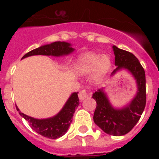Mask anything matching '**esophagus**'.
Instances as JSON below:
<instances>
[{"label": "esophagus", "instance_id": "34e87169", "mask_svg": "<svg viewBox=\"0 0 159 159\" xmlns=\"http://www.w3.org/2000/svg\"><path fill=\"white\" fill-rule=\"evenodd\" d=\"M88 97V93L86 90H82L80 91L79 93H78V97L81 101H83L84 99H86L87 97Z\"/></svg>", "mask_w": 159, "mask_h": 159}]
</instances>
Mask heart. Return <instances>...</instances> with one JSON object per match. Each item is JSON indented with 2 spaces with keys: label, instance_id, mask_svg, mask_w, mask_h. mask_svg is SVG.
Listing matches in <instances>:
<instances>
[{
  "label": "heart",
  "instance_id": "1",
  "mask_svg": "<svg viewBox=\"0 0 159 159\" xmlns=\"http://www.w3.org/2000/svg\"><path fill=\"white\" fill-rule=\"evenodd\" d=\"M111 67V60L107 55L87 53L82 54L78 59L77 68L82 73H88L95 69L97 75H105Z\"/></svg>",
  "mask_w": 159,
  "mask_h": 159
}]
</instances>
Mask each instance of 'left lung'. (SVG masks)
Segmentation results:
<instances>
[{"instance_id": "obj_1", "label": "left lung", "mask_w": 159, "mask_h": 159, "mask_svg": "<svg viewBox=\"0 0 159 159\" xmlns=\"http://www.w3.org/2000/svg\"><path fill=\"white\" fill-rule=\"evenodd\" d=\"M115 63L117 66L111 76L120 70L129 72L135 79L138 92L130 103L120 109L114 108L103 88L93 93L92 98L97 102L95 110V124L105 133L114 136L126 134L134 128L140 119L146 105L145 72L138 58L128 51L113 45Z\"/></svg>"}]
</instances>
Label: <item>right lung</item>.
Listing matches in <instances>:
<instances>
[{
	"label": "right lung",
	"instance_id": "add662e5",
	"mask_svg": "<svg viewBox=\"0 0 159 159\" xmlns=\"http://www.w3.org/2000/svg\"><path fill=\"white\" fill-rule=\"evenodd\" d=\"M74 48L69 43L66 42H54L50 44H46L37 48L34 50L29 52L23 56L22 58L33 56V55H47V56H55L60 57L63 55H67L72 53ZM78 92H73L67 102L65 103L62 109L56 116L48 119H35L30 116L25 115L16 106L19 114L25 120L28 121L31 128L37 133L43 137L48 139H57L65 134L72 120V116L76 108L79 105V98L77 96Z\"/></svg>",
	"mask_w": 159,
	"mask_h": 159
}]
</instances>
